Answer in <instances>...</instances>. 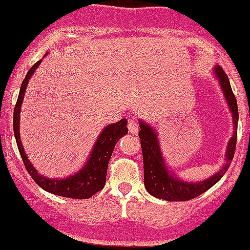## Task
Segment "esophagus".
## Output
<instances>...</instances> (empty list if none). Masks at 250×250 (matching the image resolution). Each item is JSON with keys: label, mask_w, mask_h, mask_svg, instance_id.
<instances>
[{"label": "esophagus", "mask_w": 250, "mask_h": 250, "mask_svg": "<svg viewBox=\"0 0 250 250\" xmlns=\"http://www.w3.org/2000/svg\"><path fill=\"white\" fill-rule=\"evenodd\" d=\"M127 128H128V132L132 133V135H136L138 132V123L136 120H130L127 124Z\"/></svg>", "instance_id": "esophagus-1"}]
</instances>
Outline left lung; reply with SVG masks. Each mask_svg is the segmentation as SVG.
Segmentation results:
<instances>
[{
    "label": "left lung",
    "mask_w": 250,
    "mask_h": 250,
    "mask_svg": "<svg viewBox=\"0 0 250 250\" xmlns=\"http://www.w3.org/2000/svg\"><path fill=\"white\" fill-rule=\"evenodd\" d=\"M215 74H216L219 83L221 85L224 95L226 97L229 107L233 115L234 131L233 136L229 140V147L226 152V164L222 167V169L214 176L209 177L208 180L198 182V184H192V182H185L176 179L167 171L165 163L163 160L162 152H160L159 143H158L157 133L154 132L150 126L141 122L140 124V136L141 138V148H142L143 155V171H145V186L147 191L152 196L157 197L159 199H165L167 202H185L193 199L196 197L201 196L206 191H208L210 187L214 186L220 179L225 175L227 169L229 167L232 159H233L234 150H236L237 143V123H238V107H237V101L232 92L229 80L227 78L226 73L221 66H215Z\"/></svg>",
    "instance_id": "left-lung-1"
}]
</instances>
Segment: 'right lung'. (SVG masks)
<instances>
[{"instance_id": "right-lung-1", "label": "right lung", "mask_w": 250, "mask_h": 250, "mask_svg": "<svg viewBox=\"0 0 250 250\" xmlns=\"http://www.w3.org/2000/svg\"><path fill=\"white\" fill-rule=\"evenodd\" d=\"M41 61L36 62L30 70L26 74L25 79L23 80L19 91L18 100H17L16 107H14L13 114V130L14 136H16L17 146H18L19 153L21 155L24 165H25L26 171L30 174L34 181L43 188L44 191L49 193L57 194V196L66 197V198L74 199H86L92 197L93 194L100 192L105 185V177H107V169L108 163H109L112 153L114 150L115 145L123 136L127 133V127H126V119L119 120L115 124L108 125L102 133L98 137L96 142L95 148H93L91 157L88 162L86 163L85 167L76 172L73 176H69L66 179L58 180V179H46L41 176L35 167L31 165V163L28 160L24 148L21 147V133H19V113H21V105L23 102L24 93H25L26 85L29 83V79L34 74L35 69L38 68Z\"/></svg>"}]
</instances>
